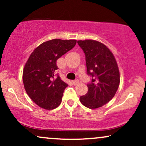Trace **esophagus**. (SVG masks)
Returning a JSON list of instances; mask_svg holds the SVG:
<instances>
[{
  "instance_id": "esophagus-1",
  "label": "esophagus",
  "mask_w": 146,
  "mask_h": 146,
  "mask_svg": "<svg viewBox=\"0 0 146 146\" xmlns=\"http://www.w3.org/2000/svg\"><path fill=\"white\" fill-rule=\"evenodd\" d=\"M79 82H79L78 80H74V81L73 82V84L74 85H78V84H79Z\"/></svg>"
}]
</instances>
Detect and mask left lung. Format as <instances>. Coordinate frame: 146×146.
<instances>
[{"mask_svg": "<svg viewBox=\"0 0 146 146\" xmlns=\"http://www.w3.org/2000/svg\"><path fill=\"white\" fill-rule=\"evenodd\" d=\"M86 58L87 74L91 82L88 92L80 101L90 109L100 108L113 99L119 88V71L115 57L109 48L93 40H78Z\"/></svg>", "mask_w": 146, "mask_h": 146, "instance_id": "8db88e82", "label": "left lung"}]
</instances>
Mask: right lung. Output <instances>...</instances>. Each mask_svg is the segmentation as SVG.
Listing matches in <instances>:
<instances>
[{
  "mask_svg": "<svg viewBox=\"0 0 146 146\" xmlns=\"http://www.w3.org/2000/svg\"><path fill=\"white\" fill-rule=\"evenodd\" d=\"M75 40L53 39L42 43L30 55L23 69L25 89L37 105L46 110L57 108L68 84L56 74L58 58L72 49Z\"/></svg>",
  "mask_w": 146,
  "mask_h": 146,
  "instance_id": "add662e5",
  "label": "right lung"
}]
</instances>
